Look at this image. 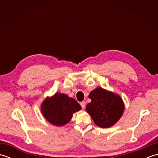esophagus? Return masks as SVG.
Returning <instances> with one entry per match:
<instances>
[{"label":"esophagus","mask_w":158,"mask_h":158,"mask_svg":"<svg viewBox=\"0 0 158 158\" xmlns=\"http://www.w3.org/2000/svg\"><path fill=\"white\" fill-rule=\"evenodd\" d=\"M80 105H81V107H82V109H85V101L81 102V104H80Z\"/></svg>","instance_id":"1"}]
</instances>
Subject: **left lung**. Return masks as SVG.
<instances>
[{
  "instance_id": "left-lung-1",
  "label": "left lung",
  "mask_w": 158,
  "mask_h": 158,
  "mask_svg": "<svg viewBox=\"0 0 158 158\" xmlns=\"http://www.w3.org/2000/svg\"><path fill=\"white\" fill-rule=\"evenodd\" d=\"M91 102L86 106V110L96 125L107 128L117 123L124 111L122 98L112 92L97 88L89 93Z\"/></svg>"
}]
</instances>
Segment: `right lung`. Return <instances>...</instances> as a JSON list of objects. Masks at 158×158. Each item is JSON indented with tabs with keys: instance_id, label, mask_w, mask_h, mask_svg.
Here are the masks:
<instances>
[{
	"instance_id": "obj_1",
	"label": "right lung",
	"mask_w": 158,
	"mask_h": 158,
	"mask_svg": "<svg viewBox=\"0 0 158 158\" xmlns=\"http://www.w3.org/2000/svg\"><path fill=\"white\" fill-rule=\"evenodd\" d=\"M41 112L45 119L53 125L62 126L71 120L73 114L81 109L75 99L66 94L56 93L48 97L41 104Z\"/></svg>"
}]
</instances>
